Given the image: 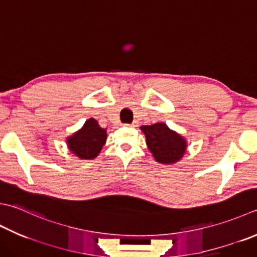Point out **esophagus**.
Returning a JSON list of instances; mask_svg holds the SVG:
<instances>
[{"instance_id":"obj_1","label":"esophagus","mask_w":257,"mask_h":257,"mask_svg":"<svg viewBox=\"0 0 257 257\" xmlns=\"http://www.w3.org/2000/svg\"><path fill=\"white\" fill-rule=\"evenodd\" d=\"M125 125H129V127H136V125H137V121H134L132 124H129V123H125Z\"/></svg>"}]
</instances>
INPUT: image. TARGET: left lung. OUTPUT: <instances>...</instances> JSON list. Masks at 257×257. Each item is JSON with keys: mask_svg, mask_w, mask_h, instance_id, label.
Masks as SVG:
<instances>
[{"mask_svg": "<svg viewBox=\"0 0 257 257\" xmlns=\"http://www.w3.org/2000/svg\"><path fill=\"white\" fill-rule=\"evenodd\" d=\"M146 136V143L158 163L174 164L183 157L186 142L182 136L172 132L166 123H155L140 127Z\"/></svg>", "mask_w": 257, "mask_h": 257, "instance_id": "1", "label": "left lung"}]
</instances>
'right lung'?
I'll list each match as a JSON object with an SVG mask.
<instances>
[{
    "mask_svg": "<svg viewBox=\"0 0 257 257\" xmlns=\"http://www.w3.org/2000/svg\"><path fill=\"white\" fill-rule=\"evenodd\" d=\"M107 139V132L98 124L97 120L90 118L81 130L68 138V146L72 154L81 159L97 157Z\"/></svg>",
    "mask_w": 257,
    "mask_h": 257,
    "instance_id": "obj_1",
    "label": "right lung"
}]
</instances>
